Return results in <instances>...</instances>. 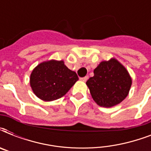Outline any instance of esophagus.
<instances>
[{
	"label": "esophagus",
	"instance_id": "34e87169",
	"mask_svg": "<svg viewBox=\"0 0 151 151\" xmlns=\"http://www.w3.org/2000/svg\"><path fill=\"white\" fill-rule=\"evenodd\" d=\"M88 77L87 76H86V77H84V78H80V80L81 81H84V82H85V81H86L88 80Z\"/></svg>",
	"mask_w": 151,
	"mask_h": 151
}]
</instances>
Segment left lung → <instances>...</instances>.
I'll list each match as a JSON object with an SVG mask.
<instances>
[{
  "label": "left lung",
  "mask_w": 151,
  "mask_h": 151,
  "mask_svg": "<svg viewBox=\"0 0 151 151\" xmlns=\"http://www.w3.org/2000/svg\"><path fill=\"white\" fill-rule=\"evenodd\" d=\"M94 101L100 106L111 107L120 103L129 94L131 77L115 59L101 62L94 70V76L87 81Z\"/></svg>",
  "instance_id": "left-lung-1"
}]
</instances>
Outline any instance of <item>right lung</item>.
I'll use <instances>...</instances> for the list:
<instances>
[{
  "instance_id": "add662e5",
  "label": "right lung",
  "mask_w": 151,
  "mask_h": 151,
  "mask_svg": "<svg viewBox=\"0 0 151 151\" xmlns=\"http://www.w3.org/2000/svg\"><path fill=\"white\" fill-rule=\"evenodd\" d=\"M78 77L63 61L50 60L36 66L30 75V86L37 96L44 101L61 98L70 89Z\"/></svg>"
}]
</instances>
